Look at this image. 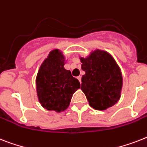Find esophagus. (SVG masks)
Instances as JSON below:
<instances>
[{
    "mask_svg": "<svg viewBox=\"0 0 147 147\" xmlns=\"http://www.w3.org/2000/svg\"><path fill=\"white\" fill-rule=\"evenodd\" d=\"M77 78L78 79V81H79L80 82V83H81V82H82V76H78L77 77Z\"/></svg>",
    "mask_w": 147,
    "mask_h": 147,
    "instance_id": "obj_1",
    "label": "esophagus"
}]
</instances>
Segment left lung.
<instances>
[{
    "mask_svg": "<svg viewBox=\"0 0 147 147\" xmlns=\"http://www.w3.org/2000/svg\"><path fill=\"white\" fill-rule=\"evenodd\" d=\"M81 89L91 107L104 110L115 105L120 98L122 77L120 69L107 52L95 51L88 58H81Z\"/></svg>",
    "mask_w": 147,
    "mask_h": 147,
    "instance_id": "8db88e82",
    "label": "left lung"
}]
</instances>
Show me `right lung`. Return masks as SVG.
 <instances>
[{"mask_svg": "<svg viewBox=\"0 0 147 147\" xmlns=\"http://www.w3.org/2000/svg\"><path fill=\"white\" fill-rule=\"evenodd\" d=\"M64 58L58 50L51 51L40 65L36 78L37 93L40 102L47 110L64 111L72 94L80 88L78 80L63 67Z\"/></svg>", "mask_w": 147, "mask_h": 147, "instance_id": "right-lung-1", "label": "right lung"}]
</instances>
